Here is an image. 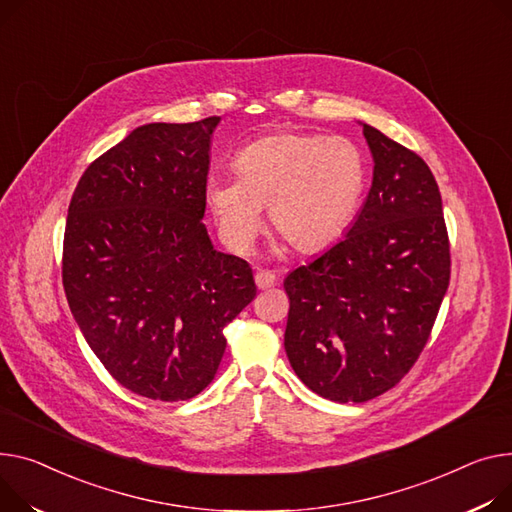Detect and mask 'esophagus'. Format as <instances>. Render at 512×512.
Here are the masks:
<instances>
[{
  "label": "esophagus",
  "instance_id": "obj_1",
  "mask_svg": "<svg viewBox=\"0 0 512 512\" xmlns=\"http://www.w3.org/2000/svg\"><path fill=\"white\" fill-rule=\"evenodd\" d=\"M255 284H257V288H259V290L271 288V286L276 284V276L271 274L269 269H257V274H255Z\"/></svg>",
  "mask_w": 512,
  "mask_h": 512
}]
</instances>
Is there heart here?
Wrapping results in <instances>:
<instances>
[{
  "label": "heart",
  "instance_id": "heart-1",
  "mask_svg": "<svg viewBox=\"0 0 512 512\" xmlns=\"http://www.w3.org/2000/svg\"><path fill=\"white\" fill-rule=\"evenodd\" d=\"M236 177L210 175L203 187L224 241L247 251L269 226L298 253L331 247L356 220L366 191V162L346 138L274 133L238 150Z\"/></svg>",
  "mask_w": 512,
  "mask_h": 512
}]
</instances>
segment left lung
<instances>
[{"label":"left lung","mask_w":512,"mask_h":512,"mask_svg":"<svg viewBox=\"0 0 512 512\" xmlns=\"http://www.w3.org/2000/svg\"><path fill=\"white\" fill-rule=\"evenodd\" d=\"M374 170L364 206L329 251L284 280V348L298 379L337 403L395 387L422 354L451 278L428 164L362 123Z\"/></svg>","instance_id":"left-lung-1"}]
</instances>
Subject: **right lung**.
Wrapping results in <instances>:
<instances>
[{
	"instance_id": "add662e5",
	"label": "right lung",
	"mask_w": 512,
	"mask_h": 512,
	"mask_svg": "<svg viewBox=\"0 0 512 512\" xmlns=\"http://www.w3.org/2000/svg\"><path fill=\"white\" fill-rule=\"evenodd\" d=\"M218 123L133 129L84 170L67 210V304L111 377L148 399L206 389L224 327L257 294L249 263L216 251L201 222Z\"/></svg>"
}]
</instances>
